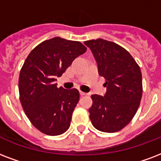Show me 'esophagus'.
I'll return each instance as SVG.
<instances>
[{
	"mask_svg": "<svg viewBox=\"0 0 161 161\" xmlns=\"http://www.w3.org/2000/svg\"><path fill=\"white\" fill-rule=\"evenodd\" d=\"M80 94L81 95V96H86V95H88L86 93V92H82V91H80Z\"/></svg>",
	"mask_w": 161,
	"mask_h": 161,
	"instance_id": "obj_1",
	"label": "esophagus"
}]
</instances>
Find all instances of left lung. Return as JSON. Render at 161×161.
Wrapping results in <instances>:
<instances>
[{
    "label": "left lung",
    "mask_w": 161,
    "mask_h": 161,
    "mask_svg": "<svg viewBox=\"0 0 161 161\" xmlns=\"http://www.w3.org/2000/svg\"><path fill=\"white\" fill-rule=\"evenodd\" d=\"M94 55L105 96L92 95L90 119L97 130L114 133L127 126L137 113L143 93L140 68L122 46L102 38L84 42Z\"/></svg>",
    "instance_id": "8db88e82"
}]
</instances>
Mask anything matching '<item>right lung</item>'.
<instances>
[{"mask_svg": "<svg viewBox=\"0 0 161 161\" xmlns=\"http://www.w3.org/2000/svg\"><path fill=\"white\" fill-rule=\"evenodd\" d=\"M86 51L79 41L55 37L36 46L25 59L18 80L20 102L31 123L43 134L56 136L69 128L79 91L58 88L56 77Z\"/></svg>", "mask_w": 161, "mask_h": 161, "instance_id": "add662e5", "label": "right lung"}]
</instances>
